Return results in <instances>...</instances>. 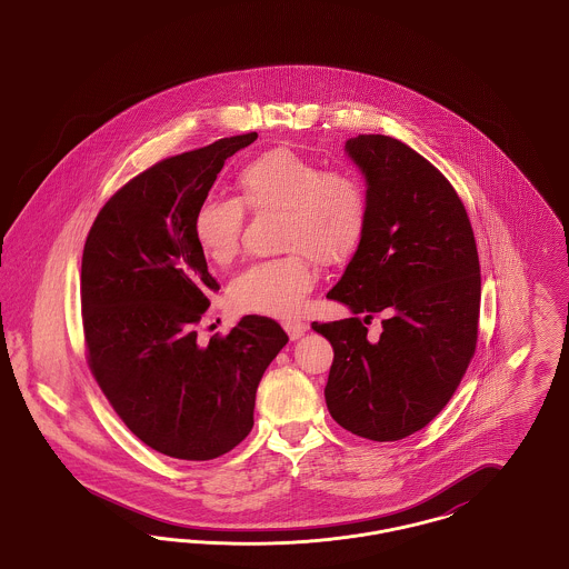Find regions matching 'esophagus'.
I'll list each match as a JSON object with an SVG mask.
<instances>
[{"label":"esophagus","mask_w":569,"mask_h":569,"mask_svg":"<svg viewBox=\"0 0 569 569\" xmlns=\"http://www.w3.org/2000/svg\"><path fill=\"white\" fill-rule=\"evenodd\" d=\"M283 328H286V332H288V337L295 341V339L302 337V335L307 332V328H309V326L305 325V322H286Z\"/></svg>","instance_id":"obj_1"}]
</instances>
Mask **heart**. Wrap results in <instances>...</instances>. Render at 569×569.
Segmentation results:
<instances>
[{"label":"heart","mask_w":569,"mask_h":569,"mask_svg":"<svg viewBox=\"0 0 569 569\" xmlns=\"http://www.w3.org/2000/svg\"><path fill=\"white\" fill-rule=\"evenodd\" d=\"M239 198H204L191 219L193 241L216 267L239 253L244 210L277 213V247L286 253L253 262L230 283V300L244 313L292 318L313 288L316 267L352 258L369 226V191L348 170H325L295 149L277 147L239 168Z\"/></svg>","instance_id":"obj_1"}]
</instances>
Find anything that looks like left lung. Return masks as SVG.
<instances>
[{
  "label": "left lung",
  "mask_w": 569,
  "mask_h": 569,
  "mask_svg": "<svg viewBox=\"0 0 569 569\" xmlns=\"http://www.w3.org/2000/svg\"><path fill=\"white\" fill-rule=\"evenodd\" d=\"M367 177L369 226L328 292L353 318L318 325L335 358L326 406L346 431L397 441L425 429L452 399L478 343L480 260L452 183L381 134L346 142ZM376 312L382 335L366 339Z\"/></svg>",
  "instance_id": "1"
}]
</instances>
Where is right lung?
Returning a JSON list of instances; mask_svg holds the SVG:
<instances>
[{
    "label": "right lung",
    "instance_id": "obj_1",
    "mask_svg": "<svg viewBox=\"0 0 569 569\" xmlns=\"http://www.w3.org/2000/svg\"><path fill=\"white\" fill-rule=\"evenodd\" d=\"M256 138H219L136 174L100 209L82 249L91 376L126 427L172 459L211 460L239 446L258 383L288 343L264 316H244L207 346L196 330L219 283L193 241V211L223 162Z\"/></svg>",
    "mask_w": 569,
    "mask_h": 569
}]
</instances>
